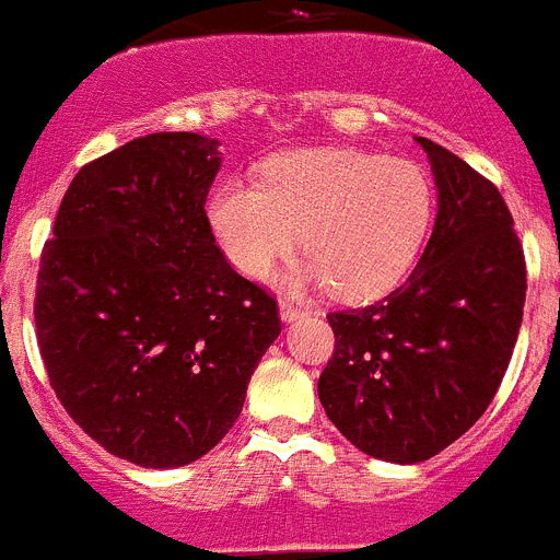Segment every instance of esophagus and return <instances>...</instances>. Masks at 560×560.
Here are the masks:
<instances>
[{"label":"esophagus","mask_w":560,"mask_h":560,"mask_svg":"<svg viewBox=\"0 0 560 560\" xmlns=\"http://www.w3.org/2000/svg\"><path fill=\"white\" fill-rule=\"evenodd\" d=\"M302 314H305V311H302V307H296L294 302H280V319L283 322H296Z\"/></svg>","instance_id":"34e87169"}]
</instances>
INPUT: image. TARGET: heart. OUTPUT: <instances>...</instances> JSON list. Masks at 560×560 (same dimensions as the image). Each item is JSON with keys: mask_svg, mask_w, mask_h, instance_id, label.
<instances>
[{"mask_svg": "<svg viewBox=\"0 0 560 560\" xmlns=\"http://www.w3.org/2000/svg\"><path fill=\"white\" fill-rule=\"evenodd\" d=\"M430 219L433 191L417 163L358 150L285 152L266 163L260 186L230 179L210 199V224L241 275L264 280L302 244L311 258L285 285H330L350 302L402 280Z\"/></svg>", "mask_w": 560, "mask_h": 560, "instance_id": "obj_1", "label": "heart"}]
</instances>
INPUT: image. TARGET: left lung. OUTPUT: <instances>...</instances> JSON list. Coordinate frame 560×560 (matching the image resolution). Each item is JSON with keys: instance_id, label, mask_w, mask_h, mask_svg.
<instances>
[{"instance_id": "obj_1", "label": "left lung", "mask_w": 560, "mask_h": 560, "mask_svg": "<svg viewBox=\"0 0 560 560\" xmlns=\"http://www.w3.org/2000/svg\"><path fill=\"white\" fill-rule=\"evenodd\" d=\"M435 222L417 269L381 302L327 316L336 352L319 377L325 413L350 444L419 464L483 417L525 307V255L505 199L430 138Z\"/></svg>"}]
</instances>
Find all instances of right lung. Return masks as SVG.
Here are the masks:
<instances>
[{"instance_id":"obj_1","label":"right lung","mask_w":560,"mask_h":560,"mask_svg":"<svg viewBox=\"0 0 560 560\" xmlns=\"http://www.w3.org/2000/svg\"><path fill=\"white\" fill-rule=\"evenodd\" d=\"M217 138L152 132L71 179L40 255L35 327L55 394L96 444L147 469L202 458L280 336L205 217Z\"/></svg>"}]
</instances>
